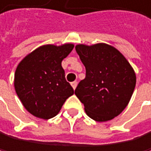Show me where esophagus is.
Returning a JSON list of instances; mask_svg holds the SVG:
<instances>
[{
  "mask_svg": "<svg viewBox=\"0 0 151 151\" xmlns=\"http://www.w3.org/2000/svg\"><path fill=\"white\" fill-rule=\"evenodd\" d=\"M77 84H78L77 82H72V83H71V86L73 87V89H75V88L77 87Z\"/></svg>",
  "mask_w": 151,
  "mask_h": 151,
  "instance_id": "1",
  "label": "esophagus"
}]
</instances>
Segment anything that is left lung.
<instances>
[{
	"mask_svg": "<svg viewBox=\"0 0 151 151\" xmlns=\"http://www.w3.org/2000/svg\"><path fill=\"white\" fill-rule=\"evenodd\" d=\"M76 52L86 67V78L75 95L84 105L86 115L103 122L113 119L126 108L136 83L133 68L110 45H77Z\"/></svg>",
	"mask_w": 151,
	"mask_h": 151,
	"instance_id": "left-lung-1",
	"label": "left lung"
}]
</instances>
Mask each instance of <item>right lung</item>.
I'll return each instance as SVG.
<instances>
[{"instance_id": "right-lung-1", "label": "right lung", "mask_w": 151, "mask_h": 151, "mask_svg": "<svg viewBox=\"0 0 151 151\" xmlns=\"http://www.w3.org/2000/svg\"><path fill=\"white\" fill-rule=\"evenodd\" d=\"M73 44L44 45L28 54L15 72V89L23 106L32 115L50 119L60 112L74 90L65 77L62 61Z\"/></svg>"}]
</instances>
